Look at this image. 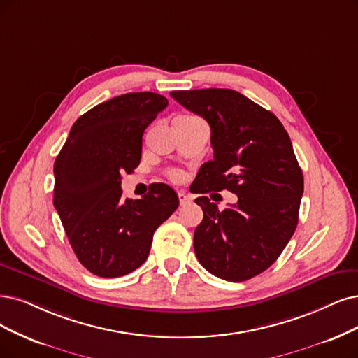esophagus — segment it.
Masks as SVG:
<instances>
[{
	"label": "esophagus",
	"instance_id": "obj_1",
	"mask_svg": "<svg viewBox=\"0 0 358 358\" xmlns=\"http://www.w3.org/2000/svg\"><path fill=\"white\" fill-rule=\"evenodd\" d=\"M178 201H180V205L181 206H186L192 202V197L187 196L186 193H178Z\"/></svg>",
	"mask_w": 358,
	"mask_h": 358
}]
</instances>
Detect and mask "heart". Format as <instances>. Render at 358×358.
I'll return each instance as SVG.
<instances>
[{"instance_id":"1","label":"heart","mask_w":358,"mask_h":358,"mask_svg":"<svg viewBox=\"0 0 358 358\" xmlns=\"http://www.w3.org/2000/svg\"><path fill=\"white\" fill-rule=\"evenodd\" d=\"M176 119H186V121H201L199 117L190 116V115H181V116H177ZM169 177H171L172 180H178V178H180V174H178V172H171Z\"/></svg>"}]
</instances>
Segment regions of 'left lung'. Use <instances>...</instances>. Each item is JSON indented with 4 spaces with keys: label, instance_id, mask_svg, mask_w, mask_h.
Segmentation results:
<instances>
[{
    "label": "left lung",
    "instance_id": "obj_1",
    "mask_svg": "<svg viewBox=\"0 0 358 358\" xmlns=\"http://www.w3.org/2000/svg\"><path fill=\"white\" fill-rule=\"evenodd\" d=\"M171 96L210 127L214 161L201 166L194 193L229 190L239 197L224 210L206 196L194 201L203 210L193 237L196 257L220 279H252L279 258L298 224L303 177L289 134L275 115L234 90Z\"/></svg>",
    "mask_w": 358,
    "mask_h": 358
}]
</instances>
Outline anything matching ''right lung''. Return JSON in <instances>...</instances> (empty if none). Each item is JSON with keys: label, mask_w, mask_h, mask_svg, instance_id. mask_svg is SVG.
Instances as JSON below:
<instances>
[{"label": "right lung", "mask_w": 358, "mask_h": 358, "mask_svg": "<svg viewBox=\"0 0 358 358\" xmlns=\"http://www.w3.org/2000/svg\"><path fill=\"white\" fill-rule=\"evenodd\" d=\"M168 106L156 92H128L97 104L72 125L55 162V208L79 262L99 277H121L148 259L153 233L178 208L168 184L124 199L122 174L141 159L143 132Z\"/></svg>", "instance_id": "1"}]
</instances>
